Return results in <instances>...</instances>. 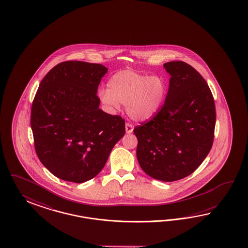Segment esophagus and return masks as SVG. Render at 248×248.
<instances>
[{"label":"esophagus","mask_w":248,"mask_h":248,"mask_svg":"<svg viewBox=\"0 0 248 248\" xmlns=\"http://www.w3.org/2000/svg\"><path fill=\"white\" fill-rule=\"evenodd\" d=\"M125 131L127 134H131L134 131V125L131 123H126L125 124Z\"/></svg>","instance_id":"34e87169"}]
</instances>
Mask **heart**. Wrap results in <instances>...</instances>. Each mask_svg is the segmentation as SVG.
<instances>
[{
	"instance_id": "b5f03b06",
	"label": "heart",
	"mask_w": 248,
	"mask_h": 248,
	"mask_svg": "<svg viewBox=\"0 0 248 248\" xmlns=\"http://www.w3.org/2000/svg\"><path fill=\"white\" fill-rule=\"evenodd\" d=\"M108 89H101L99 97L110 107L126 105L128 115L134 120L150 119L162 105L166 85L162 77L123 70L110 78Z\"/></svg>"
}]
</instances>
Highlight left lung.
Wrapping results in <instances>:
<instances>
[{
  "mask_svg": "<svg viewBox=\"0 0 248 248\" xmlns=\"http://www.w3.org/2000/svg\"><path fill=\"white\" fill-rule=\"evenodd\" d=\"M170 74L164 105L134 129L139 165L151 177L173 182L194 173L209 154L216 106L203 76L182 61L165 62Z\"/></svg>",
  "mask_w": 248,
  "mask_h": 248,
  "instance_id": "1",
  "label": "left lung"
}]
</instances>
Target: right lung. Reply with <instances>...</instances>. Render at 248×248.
Segmentation results:
<instances>
[{
	"mask_svg": "<svg viewBox=\"0 0 248 248\" xmlns=\"http://www.w3.org/2000/svg\"><path fill=\"white\" fill-rule=\"evenodd\" d=\"M106 73L99 63L66 61L39 85L31 111L34 148L62 180L80 184L96 176L125 133L124 118L99 108L96 93Z\"/></svg>",
	"mask_w": 248,
	"mask_h": 248,
	"instance_id": "1",
	"label": "right lung"
}]
</instances>
